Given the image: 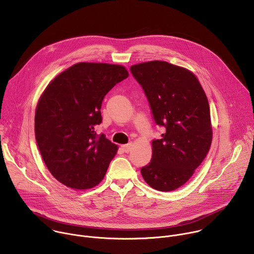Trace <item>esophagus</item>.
I'll return each mask as SVG.
<instances>
[{
	"instance_id": "1",
	"label": "esophagus",
	"mask_w": 254,
	"mask_h": 254,
	"mask_svg": "<svg viewBox=\"0 0 254 254\" xmlns=\"http://www.w3.org/2000/svg\"><path fill=\"white\" fill-rule=\"evenodd\" d=\"M122 150H123L125 153L130 152V150H131V143L129 142V143H127V144H123V146H122Z\"/></svg>"
}]
</instances>
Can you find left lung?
<instances>
[{"instance_id":"1","label":"left lung","mask_w":254,"mask_h":254,"mask_svg":"<svg viewBox=\"0 0 254 254\" xmlns=\"http://www.w3.org/2000/svg\"><path fill=\"white\" fill-rule=\"evenodd\" d=\"M142 87L155 123L165 127L153 139L151 162L140 169L154 189L173 191L183 186L205 159L212 141L207 96L191 71L166 61L130 66Z\"/></svg>"}]
</instances>
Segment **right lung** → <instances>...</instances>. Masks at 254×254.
Returning a JSON list of instances; mask_svg holds the SVG:
<instances>
[{
  "instance_id": "obj_1",
  "label": "right lung",
  "mask_w": 254,
  "mask_h": 254,
  "mask_svg": "<svg viewBox=\"0 0 254 254\" xmlns=\"http://www.w3.org/2000/svg\"><path fill=\"white\" fill-rule=\"evenodd\" d=\"M128 77L122 65L80 62L46 87L35 113V137L52 176L63 185L86 190L98 185L118 146L97 134L101 103L117 83Z\"/></svg>"
}]
</instances>
